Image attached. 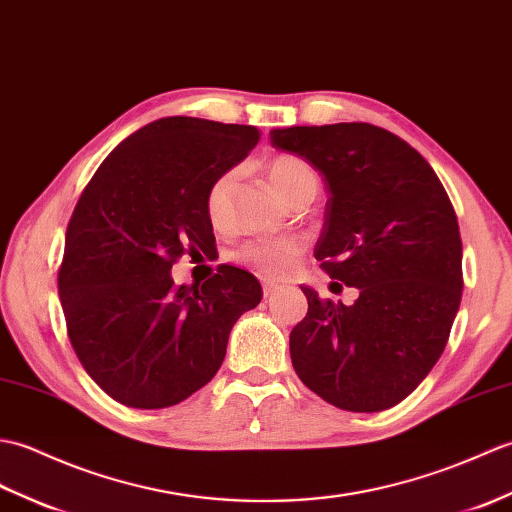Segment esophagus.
<instances>
[{
    "mask_svg": "<svg viewBox=\"0 0 512 512\" xmlns=\"http://www.w3.org/2000/svg\"><path fill=\"white\" fill-rule=\"evenodd\" d=\"M278 289H280L278 285H269V282H265V285H263V293H265V298H271V295H274Z\"/></svg>",
    "mask_w": 512,
    "mask_h": 512,
    "instance_id": "34e87169",
    "label": "esophagus"
}]
</instances>
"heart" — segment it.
I'll use <instances>...</instances> for the list:
<instances>
[{
	"label": "heart",
	"mask_w": 512,
	"mask_h": 512,
	"mask_svg": "<svg viewBox=\"0 0 512 512\" xmlns=\"http://www.w3.org/2000/svg\"><path fill=\"white\" fill-rule=\"evenodd\" d=\"M265 173L271 184L289 203L304 195H317L320 175L311 162L293 153H280L265 162ZM234 186V173L227 170L212 181L206 192V214L212 225H223L227 201ZM304 254V243L298 238H254L236 249V263L252 269L265 280H282L298 267Z\"/></svg>",
	"instance_id": "heart-1"
}]
</instances>
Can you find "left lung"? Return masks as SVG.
Returning <instances> with one entry per match:
<instances>
[{
	"instance_id": "obj_1",
	"label": "left lung",
	"mask_w": 512,
	"mask_h": 512,
	"mask_svg": "<svg viewBox=\"0 0 512 512\" xmlns=\"http://www.w3.org/2000/svg\"><path fill=\"white\" fill-rule=\"evenodd\" d=\"M269 138L320 170L328 201L315 258L333 280L359 289L346 306L302 287L309 311L289 335L293 368L339 410H388L434 368L456 320V212L425 157L374 124L289 127Z\"/></svg>"
}]
</instances>
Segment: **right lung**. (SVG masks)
Returning <instances> with one entry per match:
<instances>
[{
    "instance_id": "obj_1",
    "label": "right lung",
    "mask_w": 512,
    "mask_h": 512,
    "mask_svg": "<svg viewBox=\"0 0 512 512\" xmlns=\"http://www.w3.org/2000/svg\"><path fill=\"white\" fill-rule=\"evenodd\" d=\"M260 140L245 124L170 116L100 164L67 225L59 298L78 361L111 399L138 410L186 401L221 368L227 337L263 298L223 265L177 287L170 269L214 243L206 192Z\"/></svg>"
}]
</instances>
